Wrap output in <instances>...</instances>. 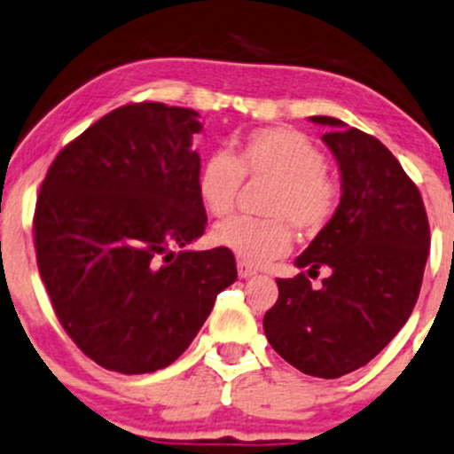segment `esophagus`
<instances>
[{
  "instance_id": "34e87169",
  "label": "esophagus",
  "mask_w": 454,
  "mask_h": 454,
  "mask_svg": "<svg viewBox=\"0 0 454 454\" xmlns=\"http://www.w3.org/2000/svg\"><path fill=\"white\" fill-rule=\"evenodd\" d=\"M237 271H239V276L241 278H252V276L256 274V270L254 267H250L246 263V261H239V263H237Z\"/></svg>"
}]
</instances>
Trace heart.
<instances>
[{
    "label": "heart",
    "mask_w": 454,
    "mask_h": 454,
    "mask_svg": "<svg viewBox=\"0 0 454 454\" xmlns=\"http://www.w3.org/2000/svg\"><path fill=\"white\" fill-rule=\"evenodd\" d=\"M243 176L271 183L263 211L270 217H235L219 223L213 239L250 265L287 254L294 228L311 237L326 228L340 204V187L326 174L319 147L294 128H265L235 145V154L211 152L200 165L198 195L213 217L235 207Z\"/></svg>",
    "instance_id": "obj_1"
}]
</instances>
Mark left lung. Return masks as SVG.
Wrapping results in <instances>:
<instances>
[{
    "label": "left lung",
    "mask_w": 454,
    "mask_h": 454,
    "mask_svg": "<svg viewBox=\"0 0 454 454\" xmlns=\"http://www.w3.org/2000/svg\"><path fill=\"white\" fill-rule=\"evenodd\" d=\"M309 119L326 128L322 141L340 167L341 200L295 267L317 275L328 266L332 274L319 290L304 271L276 280L278 300L263 331L300 372L340 379L370 364L409 319L431 232L422 195L383 143L341 119Z\"/></svg>",
    "instance_id": "left-lung-1"
}]
</instances>
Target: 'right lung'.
I'll return each instance as SVG.
<instances>
[{"label": "right lung", "instance_id": "1", "mask_svg": "<svg viewBox=\"0 0 454 454\" xmlns=\"http://www.w3.org/2000/svg\"><path fill=\"white\" fill-rule=\"evenodd\" d=\"M198 132L191 108L128 104L60 150L43 180L38 271L67 335L111 372L174 364L237 280L226 247L184 250L207 228Z\"/></svg>", "mask_w": 454, "mask_h": 454}]
</instances>
